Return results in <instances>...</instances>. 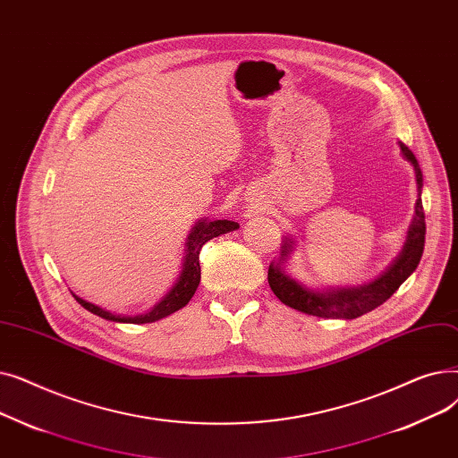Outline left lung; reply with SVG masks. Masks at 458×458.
I'll list each match as a JSON object with an SVG mask.
<instances>
[{"instance_id":"left-lung-1","label":"left lung","mask_w":458,"mask_h":458,"mask_svg":"<svg viewBox=\"0 0 458 458\" xmlns=\"http://www.w3.org/2000/svg\"><path fill=\"white\" fill-rule=\"evenodd\" d=\"M401 155L406 162L413 165L418 184V199H416V214L406 233V242L401 253L395 257L386 272H382L377 279L363 283L356 287H330V289H311L303 283L294 279L285 272V263L294 251V238L285 236L281 246V257L268 267V283L274 294L285 303V306L301 311L306 315L322 317V318H358L369 311L377 310L378 306L394 294L408 276L418 268L423 248H425V212L421 203V188H423V173L420 164L413 157V152L399 141Z\"/></svg>"}]
</instances>
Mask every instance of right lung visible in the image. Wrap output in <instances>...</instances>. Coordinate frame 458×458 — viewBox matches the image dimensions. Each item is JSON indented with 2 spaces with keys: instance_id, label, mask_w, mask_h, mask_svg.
Here are the masks:
<instances>
[{
  "instance_id": "obj_1",
  "label": "right lung",
  "mask_w": 458,
  "mask_h": 458,
  "mask_svg": "<svg viewBox=\"0 0 458 458\" xmlns=\"http://www.w3.org/2000/svg\"><path fill=\"white\" fill-rule=\"evenodd\" d=\"M238 229V224L231 222V220H203L195 222V225L191 227L186 242H184V257H182V270L179 279L175 281L173 289L157 303L155 308L148 310L147 313L141 315H117L107 310H102L100 306H95V303L87 301L83 298H80L78 294L72 293V296L76 298V301L80 303L81 308H85L87 311H91L93 315H98L106 320L112 322H126V324H147V322H157L171 313H175L179 310H182L186 303L191 300V296L198 291V285L201 281V267H199V251L201 248L212 241L214 236L225 234L229 231Z\"/></svg>"
}]
</instances>
